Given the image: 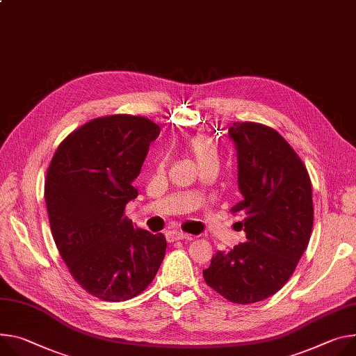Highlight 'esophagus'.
Here are the masks:
<instances>
[{
	"label": "esophagus",
	"mask_w": 356,
	"mask_h": 356,
	"mask_svg": "<svg viewBox=\"0 0 356 356\" xmlns=\"http://www.w3.org/2000/svg\"><path fill=\"white\" fill-rule=\"evenodd\" d=\"M166 238L169 243H175V241H179V240H184V241H190L193 237L190 234H186V233H181V232H168L166 233Z\"/></svg>",
	"instance_id": "esophagus-1"
}]
</instances>
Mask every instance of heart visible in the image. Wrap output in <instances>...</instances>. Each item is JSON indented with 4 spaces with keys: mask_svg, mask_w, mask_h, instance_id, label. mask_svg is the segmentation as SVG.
Listing matches in <instances>:
<instances>
[{
    "mask_svg": "<svg viewBox=\"0 0 356 356\" xmlns=\"http://www.w3.org/2000/svg\"><path fill=\"white\" fill-rule=\"evenodd\" d=\"M188 154L195 159L199 169H209V168H218V149L213 139L206 134H195L186 145Z\"/></svg>",
    "mask_w": 356,
    "mask_h": 356,
    "instance_id": "heart-1",
    "label": "heart"
}]
</instances>
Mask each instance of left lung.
I'll use <instances>...</instances> for the list:
<instances>
[{
	"mask_svg": "<svg viewBox=\"0 0 356 356\" xmlns=\"http://www.w3.org/2000/svg\"><path fill=\"white\" fill-rule=\"evenodd\" d=\"M229 134L243 195L232 211L243 217L247 240L217 251L203 277L230 302L252 304L274 296L296 271L312 232V187L304 161L275 129L236 122Z\"/></svg>",
	"mask_w": 356,
	"mask_h": 356,
	"instance_id": "1",
	"label": "left lung"
}]
</instances>
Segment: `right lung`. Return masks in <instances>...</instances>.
<instances>
[{
    "label": "right lung",
    "instance_id": "right-lung-1",
    "mask_svg": "<svg viewBox=\"0 0 356 356\" xmlns=\"http://www.w3.org/2000/svg\"><path fill=\"white\" fill-rule=\"evenodd\" d=\"M159 134L145 116L96 118L63 139L49 163L45 203L54 241L72 278L102 301L143 293L165 258V236L134 229L124 216Z\"/></svg>",
    "mask_w": 356,
    "mask_h": 356
}]
</instances>
